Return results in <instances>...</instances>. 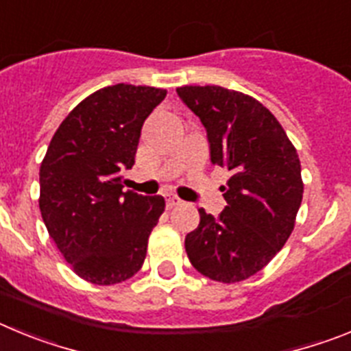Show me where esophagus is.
<instances>
[{"mask_svg": "<svg viewBox=\"0 0 351 351\" xmlns=\"http://www.w3.org/2000/svg\"><path fill=\"white\" fill-rule=\"evenodd\" d=\"M179 204H181V200H179V198L170 197V195H167V197H165V206H167V209H172V207H178Z\"/></svg>", "mask_w": 351, "mask_h": 351, "instance_id": "34e87169", "label": "esophagus"}]
</instances>
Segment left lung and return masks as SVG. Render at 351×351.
<instances>
[{"instance_id":"left-lung-1","label":"left lung","mask_w":351,"mask_h":351,"mask_svg":"<svg viewBox=\"0 0 351 351\" xmlns=\"http://www.w3.org/2000/svg\"><path fill=\"white\" fill-rule=\"evenodd\" d=\"M182 104L202 121L210 163L230 170L218 218L200 213L186 235L191 265L221 283L262 271L290 237L302 202L300 161L269 108L219 86L178 88Z\"/></svg>"}]
</instances>
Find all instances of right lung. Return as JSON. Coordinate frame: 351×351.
<instances>
[{
	"label": "right lung",
	"mask_w": 351,
	"mask_h": 351,
	"mask_svg": "<svg viewBox=\"0 0 351 351\" xmlns=\"http://www.w3.org/2000/svg\"><path fill=\"white\" fill-rule=\"evenodd\" d=\"M165 89L116 84L89 95L54 133L40 167V213L71 269L95 285L141 271L165 210L160 195L123 191L141 130Z\"/></svg>",
	"instance_id": "obj_1"
}]
</instances>
